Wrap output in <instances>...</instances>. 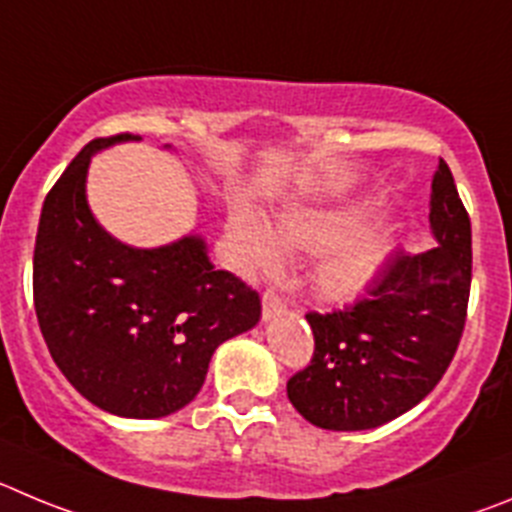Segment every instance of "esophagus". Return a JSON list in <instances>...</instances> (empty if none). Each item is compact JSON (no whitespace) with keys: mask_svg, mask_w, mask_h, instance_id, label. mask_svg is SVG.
<instances>
[{"mask_svg":"<svg viewBox=\"0 0 512 512\" xmlns=\"http://www.w3.org/2000/svg\"><path fill=\"white\" fill-rule=\"evenodd\" d=\"M285 308V301L278 296V290L267 288L265 293H262V319H273V316H278L280 311Z\"/></svg>","mask_w":512,"mask_h":512,"instance_id":"1","label":"esophagus"}]
</instances>
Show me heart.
<instances>
[{"instance_id":"b5f03b06","label":"heart","mask_w":512,"mask_h":512,"mask_svg":"<svg viewBox=\"0 0 512 512\" xmlns=\"http://www.w3.org/2000/svg\"><path fill=\"white\" fill-rule=\"evenodd\" d=\"M359 219L344 211H285L275 229L247 209L234 211L227 237L237 265L245 273H267L280 265L283 250L321 255L313 267V285L331 303H352L372 285L385 260V242L359 232Z\"/></svg>"}]
</instances>
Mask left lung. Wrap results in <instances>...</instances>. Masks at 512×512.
I'll return each instance as SVG.
<instances>
[{"instance_id": "left-lung-1", "label": "left lung", "mask_w": 512, "mask_h": 512, "mask_svg": "<svg viewBox=\"0 0 512 512\" xmlns=\"http://www.w3.org/2000/svg\"><path fill=\"white\" fill-rule=\"evenodd\" d=\"M439 245L395 252L367 298L344 311H308L313 357L288 380V400L308 423L365 431L411 411L439 385L457 354L472 285V227L449 165L431 181Z\"/></svg>"}]
</instances>
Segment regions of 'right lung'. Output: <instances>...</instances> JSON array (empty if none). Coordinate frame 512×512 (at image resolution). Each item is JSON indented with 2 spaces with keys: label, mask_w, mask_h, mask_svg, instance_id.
I'll return each instance as SVG.
<instances>
[{
  "label": "right lung",
  "mask_w": 512,
  "mask_h": 512,
  "mask_svg": "<svg viewBox=\"0 0 512 512\" xmlns=\"http://www.w3.org/2000/svg\"><path fill=\"white\" fill-rule=\"evenodd\" d=\"M137 135L96 137L45 196L32 298L58 370L101 411L163 418L201 390L214 349L260 321V296L216 270L204 239L135 250L109 237L86 204L96 150Z\"/></svg>",
  "instance_id": "add662e5"
}]
</instances>
